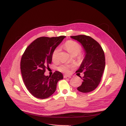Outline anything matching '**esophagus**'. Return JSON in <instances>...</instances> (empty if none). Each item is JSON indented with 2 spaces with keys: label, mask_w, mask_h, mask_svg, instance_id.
Returning <instances> with one entry per match:
<instances>
[{
  "label": "esophagus",
  "mask_w": 126,
  "mask_h": 126,
  "mask_svg": "<svg viewBox=\"0 0 126 126\" xmlns=\"http://www.w3.org/2000/svg\"><path fill=\"white\" fill-rule=\"evenodd\" d=\"M63 77L64 78H70L71 76L70 75H63Z\"/></svg>",
  "instance_id": "34e87169"
}]
</instances>
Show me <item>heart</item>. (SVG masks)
I'll use <instances>...</instances> for the list:
<instances>
[{
  "instance_id": "1",
  "label": "heart",
  "mask_w": 126,
  "mask_h": 126,
  "mask_svg": "<svg viewBox=\"0 0 126 126\" xmlns=\"http://www.w3.org/2000/svg\"><path fill=\"white\" fill-rule=\"evenodd\" d=\"M64 48L66 50L69 52L72 56H77L81 51V46L78 43L72 40H70L67 41L64 44ZM60 50V49L59 47H57L53 51L51 55V59L54 62H56L58 60V57L59 52ZM78 60L80 61L82 59V57L81 55H78ZM73 66L69 65V64H62L57 68V69L60 72H64V73H68L70 68H71Z\"/></svg>"
}]
</instances>
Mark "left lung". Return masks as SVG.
<instances>
[{
    "label": "left lung",
    "mask_w": 126,
    "mask_h": 126,
    "mask_svg": "<svg viewBox=\"0 0 126 126\" xmlns=\"http://www.w3.org/2000/svg\"><path fill=\"white\" fill-rule=\"evenodd\" d=\"M71 38L80 43L86 51L85 58L76 72H83L84 74L83 77H81L82 84L77 90L83 93L91 92L96 88L101 81L105 67L104 51L100 44L90 36L80 35Z\"/></svg>",
    "instance_id": "left-lung-1"
}]
</instances>
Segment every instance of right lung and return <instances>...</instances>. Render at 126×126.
<instances>
[{
  "label": "right lung",
  "mask_w": 126,
  "mask_h": 126,
  "mask_svg": "<svg viewBox=\"0 0 126 126\" xmlns=\"http://www.w3.org/2000/svg\"><path fill=\"white\" fill-rule=\"evenodd\" d=\"M65 37L38 38L27 47L22 56V79L27 89L36 98L46 99L51 96L56 90L57 82L63 79V74L58 71L49 76L44 73L51 63L53 51Z\"/></svg>",
  "instance_id": "obj_1"
}]
</instances>
